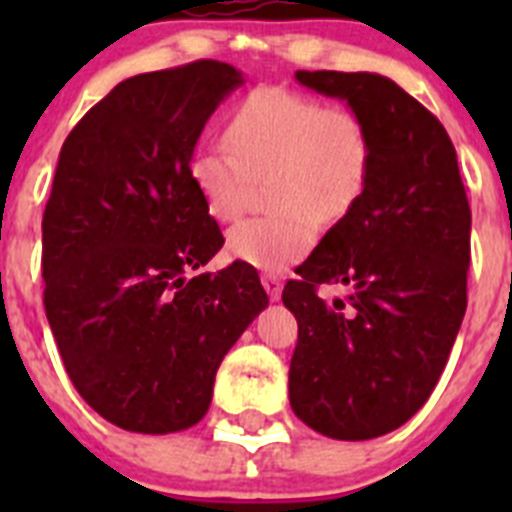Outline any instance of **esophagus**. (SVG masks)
I'll return each mask as SVG.
<instances>
[{
    "label": "esophagus",
    "mask_w": 512,
    "mask_h": 512,
    "mask_svg": "<svg viewBox=\"0 0 512 512\" xmlns=\"http://www.w3.org/2000/svg\"><path fill=\"white\" fill-rule=\"evenodd\" d=\"M261 284H264L269 300L277 302L279 297H282V279H279L277 274H264V277H261Z\"/></svg>",
    "instance_id": "1"
}]
</instances>
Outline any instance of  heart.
<instances>
[{
    "mask_svg": "<svg viewBox=\"0 0 512 512\" xmlns=\"http://www.w3.org/2000/svg\"><path fill=\"white\" fill-rule=\"evenodd\" d=\"M228 146L200 143L189 179L215 220L241 215L251 182H266L269 215L228 233V251L264 271L305 259L320 223L336 225L359 205L372 174V135L346 107L287 87H256L238 102L225 128Z\"/></svg>",
    "mask_w": 512,
    "mask_h": 512,
    "instance_id": "b5f03b06",
    "label": "heart"
}]
</instances>
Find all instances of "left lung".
Masks as SVG:
<instances>
[{"mask_svg": "<svg viewBox=\"0 0 512 512\" xmlns=\"http://www.w3.org/2000/svg\"><path fill=\"white\" fill-rule=\"evenodd\" d=\"M346 99L372 135L359 205L297 266L282 302L297 318L289 405L312 431L366 441L425 405L467 312L472 210L441 122L379 74L297 71ZM320 283H348L325 303Z\"/></svg>", "mask_w": 512, "mask_h": 512, "instance_id": "8db88e82", "label": "left lung"}]
</instances>
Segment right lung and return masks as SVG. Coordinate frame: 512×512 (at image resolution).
<instances>
[{"label": "right lung", "instance_id": "right-lung-1", "mask_svg": "<svg viewBox=\"0 0 512 512\" xmlns=\"http://www.w3.org/2000/svg\"><path fill=\"white\" fill-rule=\"evenodd\" d=\"M241 84L220 61L125 79L58 156L43 212L45 315L76 392L125 431L200 423L217 366L269 305L246 261L187 279L225 243L189 156Z\"/></svg>", "mask_w": 512, "mask_h": 512}]
</instances>
